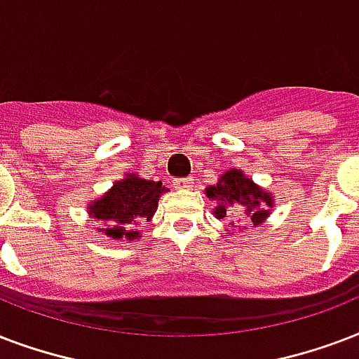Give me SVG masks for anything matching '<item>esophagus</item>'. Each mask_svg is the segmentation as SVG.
I'll list each match as a JSON object with an SVG mask.
<instances>
[{
	"label": "esophagus",
	"instance_id": "34e87169",
	"mask_svg": "<svg viewBox=\"0 0 359 359\" xmlns=\"http://www.w3.org/2000/svg\"><path fill=\"white\" fill-rule=\"evenodd\" d=\"M172 187L185 191V189L193 187V180H191V177H176V180L172 182Z\"/></svg>",
	"mask_w": 359,
	"mask_h": 359
}]
</instances>
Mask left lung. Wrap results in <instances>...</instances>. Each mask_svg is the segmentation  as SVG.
I'll list each match as a JSON object with an SVG mask.
<instances>
[{
  "mask_svg": "<svg viewBox=\"0 0 359 359\" xmlns=\"http://www.w3.org/2000/svg\"><path fill=\"white\" fill-rule=\"evenodd\" d=\"M208 198L215 200L217 205L213 208L215 215L219 219L226 217V210L232 204L245 205V213L251 217L252 224H260L264 219L268 217V210H262L260 205L266 204L268 208L273 205L271 196L268 193H262L255 183L241 174V170H229L217 185L205 189Z\"/></svg>",
  "mask_w": 359,
  "mask_h": 359,
  "instance_id": "obj_1",
  "label": "left lung"
}]
</instances>
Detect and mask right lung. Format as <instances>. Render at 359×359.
Returning a JSON list of instances; mask_svg holds the SVG:
<instances>
[{
	"instance_id": "obj_1",
	"label": "right lung",
	"mask_w": 359,
	"mask_h": 359,
	"mask_svg": "<svg viewBox=\"0 0 359 359\" xmlns=\"http://www.w3.org/2000/svg\"><path fill=\"white\" fill-rule=\"evenodd\" d=\"M165 191L161 182L129 176L97 200L90 208V215L107 223L102 232L114 240H136L140 238L138 230L154 217L159 196Z\"/></svg>"
}]
</instances>
